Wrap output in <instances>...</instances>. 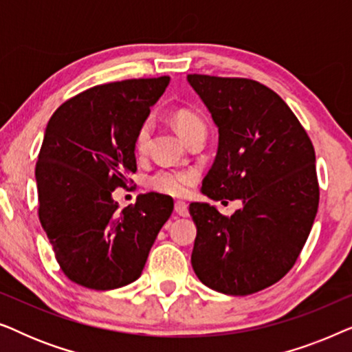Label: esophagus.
<instances>
[{"mask_svg":"<svg viewBox=\"0 0 352 352\" xmlns=\"http://www.w3.org/2000/svg\"><path fill=\"white\" fill-rule=\"evenodd\" d=\"M175 211L179 216H187L189 214V206H187V204H184V201H176Z\"/></svg>","mask_w":352,"mask_h":352,"instance_id":"esophagus-1","label":"esophagus"}]
</instances>
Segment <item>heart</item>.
<instances>
[{"mask_svg":"<svg viewBox=\"0 0 352 352\" xmlns=\"http://www.w3.org/2000/svg\"><path fill=\"white\" fill-rule=\"evenodd\" d=\"M173 124H175L176 131L179 133V136L184 139L189 138L192 133L197 129H205V124L201 122L199 115L190 112V110H176L173 115ZM152 126L151 123L146 122L141 124V128L138 129L136 139H134V147L138 152L146 151L148 139H151ZM195 181V175L192 171H179V170H160L153 173L152 176H148L147 186L152 190L158 192V194H165L171 197H181L184 195L192 182Z\"/></svg>","mask_w":352,"mask_h":352,"instance_id":"1","label":"heart"}]
</instances>
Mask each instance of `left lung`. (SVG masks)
Wrapping results in <instances>:
<instances>
[{
    "label": "left lung",
    "mask_w": 352,
    "mask_h": 352,
    "mask_svg": "<svg viewBox=\"0 0 352 352\" xmlns=\"http://www.w3.org/2000/svg\"><path fill=\"white\" fill-rule=\"evenodd\" d=\"M218 128V152L201 184L211 200H242L228 218L194 201L192 267L211 290L245 296L293 267L319 206L316 153L290 107L247 78L187 75Z\"/></svg>",
    "instance_id": "8db88e82"
}]
</instances>
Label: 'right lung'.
<instances>
[{
    "label": "right lung",
    "instance_id": "add662e5",
    "mask_svg": "<svg viewBox=\"0 0 352 352\" xmlns=\"http://www.w3.org/2000/svg\"><path fill=\"white\" fill-rule=\"evenodd\" d=\"M168 85L170 76L96 86L47 122L35 170L38 214L62 272L81 287L138 280L173 213V199L155 192L123 210L112 197L136 173V133Z\"/></svg>",
    "mask_w": 352,
    "mask_h": 352
}]
</instances>
